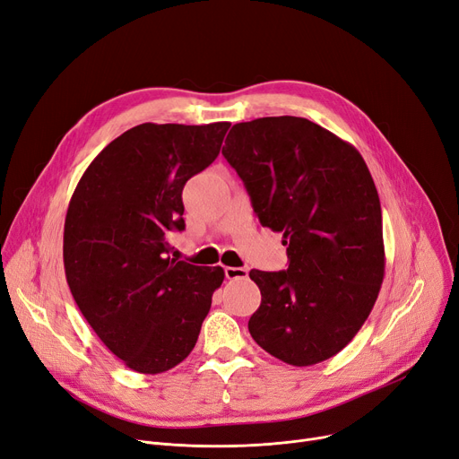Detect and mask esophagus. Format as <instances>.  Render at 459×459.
<instances>
[{
  "mask_svg": "<svg viewBox=\"0 0 459 459\" xmlns=\"http://www.w3.org/2000/svg\"><path fill=\"white\" fill-rule=\"evenodd\" d=\"M225 277L234 281V279H246L247 277V270L246 268H232V266H227L225 268Z\"/></svg>",
  "mask_w": 459,
  "mask_h": 459,
  "instance_id": "esophagus-1",
  "label": "esophagus"
}]
</instances>
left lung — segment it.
<instances>
[{
  "label": "left lung",
  "mask_w": 459,
  "mask_h": 459,
  "mask_svg": "<svg viewBox=\"0 0 459 459\" xmlns=\"http://www.w3.org/2000/svg\"><path fill=\"white\" fill-rule=\"evenodd\" d=\"M223 156L290 260L282 272H249L262 294L249 333L288 365L322 363L363 327L385 275L368 167L353 144L290 115L234 125Z\"/></svg>",
  "instance_id": "obj_1"
}]
</instances>
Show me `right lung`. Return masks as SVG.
I'll use <instances>...</instances> for the list:
<instances>
[{
	"label": "right lung",
	"instance_id": "1",
	"mask_svg": "<svg viewBox=\"0 0 459 459\" xmlns=\"http://www.w3.org/2000/svg\"><path fill=\"white\" fill-rule=\"evenodd\" d=\"M230 123H144L113 139L70 199L63 262L82 315L139 374L171 370L191 353L223 268L167 256L184 230L182 189L217 158Z\"/></svg>",
	"mask_w": 459,
	"mask_h": 459
}]
</instances>
